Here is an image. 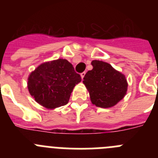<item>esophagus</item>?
Here are the masks:
<instances>
[{"label":"esophagus","mask_w":158,"mask_h":158,"mask_svg":"<svg viewBox=\"0 0 158 158\" xmlns=\"http://www.w3.org/2000/svg\"><path fill=\"white\" fill-rule=\"evenodd\" d=\"M85 75V72H83V73H81V77L82 79H83V78H84Z\"/></svg>","instance_id":"34e87169"}]
</instances>
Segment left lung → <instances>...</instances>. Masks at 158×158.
I'll list each match as a JSON object with an SVG mask.
<instances>
[{"label": "left lung", "mask_w": 158, "mask_h": 158, "mask_svg": "<svg viewBox=\"0 0 158 158\" xmlns=\"http://www.w3.org/2000/svg\"><path fill=\"white\" fill-rule=\"evenodd\" d=\"M92 65L93 69L86 73L83 81L92 103L104 108L115 105L127 90L125 76L107 62L94 60Z\"/></svg>", "instance_id": "1"}]
</instances>
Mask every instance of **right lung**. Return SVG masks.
<instances>
[{
  "instance_id": "obj_1",
  "label": "right lung",
  "mask_w": 158,
  "mask_h": 158,
  "mask_svg": "<svg viewBox=\"0 0 158 158\" xmlns=\"http://www.w3.org/2000/svg\"><path fill=\"white\" fill-rule=\"evenodd\" d=\"M81 81L72 64L60 58L38 66L29 76L27 87L37 103L53 109L68 104L73 89Z\"/></svg>"
}]
</instances>
